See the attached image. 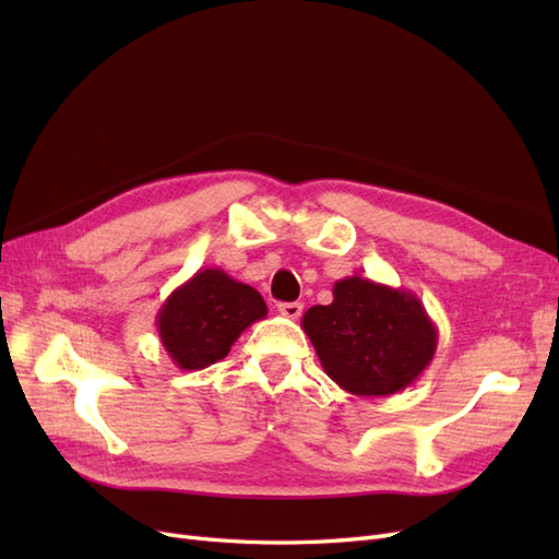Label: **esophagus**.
<instances>
[{
    "instance_id": "esophagus-1",
    "label": "esophagus",
    "mask_w": 559,
    "mask_h": 559,
    "mask_svg": "<svg viewBox=\"0 0 559 559\" xmlns=\"http://www.w3.org/2000/svg\"><path fill=\"white\" fill-rule=\"evenodd\" d=\"M282 317H289V319H298L302 314V302H280L277 306Z\"/></svg>"
}]
</instances>
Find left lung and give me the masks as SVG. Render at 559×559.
<instances>
[{
    "label": "left lung",
    "mask_w": 559,
    "mask_h": 559,
    "mask_svg": "<svg viewBox=\"0 0 559 559\" xmlns=\"http://www.w3.org/2000/svg\"><path fill=\"white\" fill-rule=\"evenodd\" d=\"M324 373L354 396H389L431 364L438 329L421 300L359 275L337 280L329 306L302 314Z\"/></svg>",
    "instance_id": "1"
}]
</instances>
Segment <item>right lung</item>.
<instances>
[{"instance_id": "right-lung-1", "label": "right lung", "mask_w": 559, "mask_h": 559, "mask_svg": "<svg viewBox=\"0 0 559 559\" xmlns=\"http://www.w3.org/2000/svg\"><path fill=\"white\" fill-rule=\"evenodd\" d=\"M265 314V300L253 286L222 267H202L165 298L156 326L177 368L202 370L228 357L245 329Z\"/></svg>"}]
</instances>
